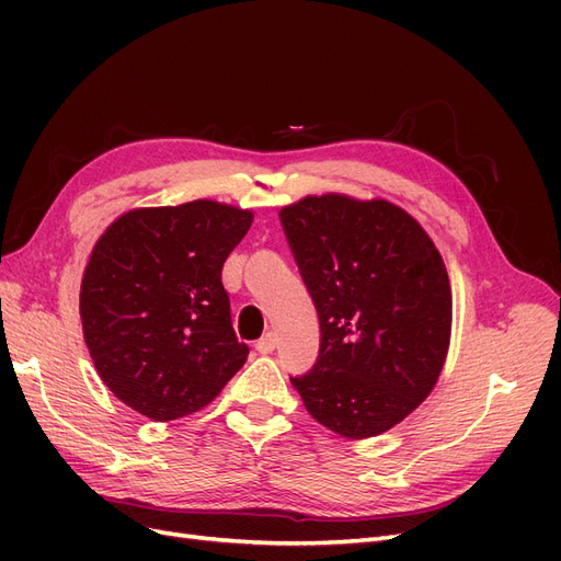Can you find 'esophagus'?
<instances>
[{
	"label": "esophagus",
	"instance_id": "esophagus-1",
	"mask_svg": "<svg viewBox=\"0 0 561 561\" xmlns=\"http://www.w3.org/2000/svg\"><path fill=\"white\" fill-rule=\"evenodd\" d=\"M254 348H257L262 355H266V353H271L276 348V334L274 332H266L257 344H254Z\"/></svg>",
	"mask_w": 561,
	"mask_h": 561
}]
</instances>
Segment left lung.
<instances>
[{
	"label": "left lung",
	"mask_w": 561,
	"mask_h": 561,
	"mask_svg": "<svg viewBox=\"0 0 561 561\" xmlns=\"http://www.w3.org/2000/svg\"><path fill=\"white\" fill-rule=\"evenodd\" d=\"M278 217L320 322L318 358L290 377L293 386L336 435L393 428L428 398L447 358L443 257L416 219L388 201L307 196Z\"/></svg>",
	"instance_id": "8db88e82"
}]
</instances>
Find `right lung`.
Returning <instances> with one entry per match:
<instances>
[{"label":"right lung","mask_w":561,"mask_h":561,"mask_svg":"<svg viewBox=\"0 0 561 561\" xmlns=\"http://www.w3.org/2000/svg\"><path fill=\"white\" fill-rule=\"evenodd\" d=\"M252 213L215 201L142 208L100 236L81 280L83 339L112 393L154 421L206 407L248 360L222 266Z\"/></svg>","instance_id":"right-lung-1"}]
</instances>
